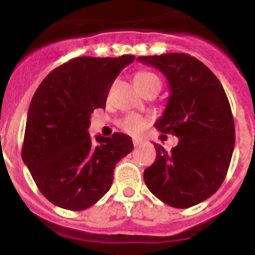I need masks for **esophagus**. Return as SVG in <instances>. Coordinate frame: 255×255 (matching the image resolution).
I'll return each instance as SVG.
<instances>
[{"label": "esophagus", "instance_id": "esophagus-1", "mask_svg": "<svg viewBox=\"0 0 255 255\" xmlns=\"http://www.w3.org/2000/svg\"><path fill=\"white\" fill-rule=\"evenodd\" d=\"M132 144H134V147H138V145L141 144V140H139V139H132Z\"/></svg>", "mask_w": 255, "mask_h": 255}]
</instances>
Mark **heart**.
I'll use <instances>...</instances> for the list:
<instances>
[{
  "label": "heart",
  "mask_w": 255,
  "mask_h": 255,
  "mask_svg": "<svg viewBox=\"0 0 255 255\" xmlns=\"http://www.w3.org/2000/svg\"><path fill=\"white\" fill-rule=\"evenodd\" d=\"M134 82L139 89H144L147 87L161 88V82H159L158 76L150 73V71H139V73H136L134 76ZM119 126H120V129L123 131L128 132V134L136 135L143 131L144 128L147 126V120L136 114H129L119 121Z\"/></svg>",
  "instance_id": "heart-1"
}]
</instances>
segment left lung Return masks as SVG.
<instances>
[{
  "label": "left lung",
  "instance_id": "8db88e82",
  "mask_svg": "<svg viewBox=\"0 0 255 255\" xmlns=\"http://www.w3.org/2000/svg\"><path fill=\"white\" fill-rule=\"evenodd\" d=\"M138 61L167 78L170 97L154 126L179 138L171 152L154 143L157 155L144 171V181L163 203L189 208L215 194L226 177L235 145L229 100L215 74L186 53Z\"/></svg>",
  "mask_w": 255,
  "mask_h": 255
}]
</instances>
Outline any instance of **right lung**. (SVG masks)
<instances>
[{
    "label": "right lung",
    "instance_id": "1",
    "mask_svg": "<svg viewBox=\"0 0 255 255\" xmlns=\"http://www.w3.org/2000/svg\"><path fill=\"white\" fill-rule=\"evenodd\" d=\"M135 56L76 57L48 74L29 106L21 157L38 189L55 206L83 211L110 190L115 166L132 150L129 135L88 129L96 108Z\"/></svg>",
    "mask_w": 255,
    "mask_h": 255
}]
</instances>
